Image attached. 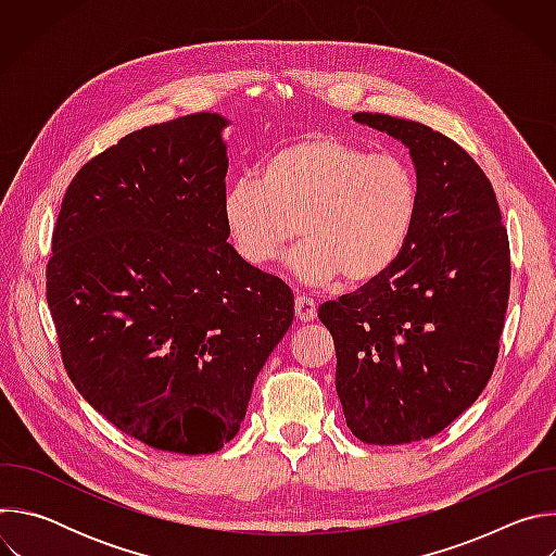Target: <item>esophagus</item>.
I'll list each match as a JSON object with an SVG mask.
<instances>
[{
  "label": "esophagus",
  "mask_w": 556,
  "mask_h": 556,
  "mask_svg": "<svg viewBox=\"0 0 556 556\" xmlns=\"http://www.w3.org/2000/svg\"><path fill=\"white\" fill-rule=\"evenodd\" d=\"M294 316H296V321H301V324L312 321L316 316V303L309 296H296L294 299Z\"/></svg>",
  "instance_id": "obj_1"
}]
</instances>
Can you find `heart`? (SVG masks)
<instances>
[{"label":"heart","instance_id":"1","mask_svg":"<svg viewBox=\"0 0 556 556\" xmlns=\"http://www.w3.org/2000/svg\"><path fill=\"white\" fill-rule=\"evenodd\" d=\"M418 202V180L401 155L319 131L273 151L262 178L232 180L222 213L244 264L268 268L299 228L303 242L288 262L301 283L326 286L343 275L361 286L399 260Z\"/></svg>","mask_w":556,"mask_h":556}]
</instances>
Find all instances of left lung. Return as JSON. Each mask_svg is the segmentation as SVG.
I'll return each instance as SVG.
<instances>
[{
	"label": "left lung",
	"instance_id": "8db88e82",
	"mask_svg": "<svg viewBox=\"0 0 556 556\" xmlns=\"http://www.w3.org/2000/svg\"><path fill=\"white\" fill-rule=\"evenodd\" d=\"M356 123L409 147L418 215L378 279L326 301L319 319L337 350V393L367 444L431 438L486 387L510 294V247L480 165L444 134L387 114Z\"/></svg>",
	"mask_w": 556,
	"mask_h": 556
}]
</instances>
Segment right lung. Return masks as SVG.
<instances>
[{"mask_svg":"<svg viewBox=\"0 0 556 556\" xmlns=\"http://www.w3.org/2000/svg\"><path fill=\"white\" fill-rule=\"evenodd\" d=\"M219 114L127 134L70 182L46 299L63 367L116 429L215 453L240 431L294 296L226 242Z\"/></svg>","mask_w":556,"mask_h":556,"instance_id":"obj_1","label":"right lung"}]
</instances>
